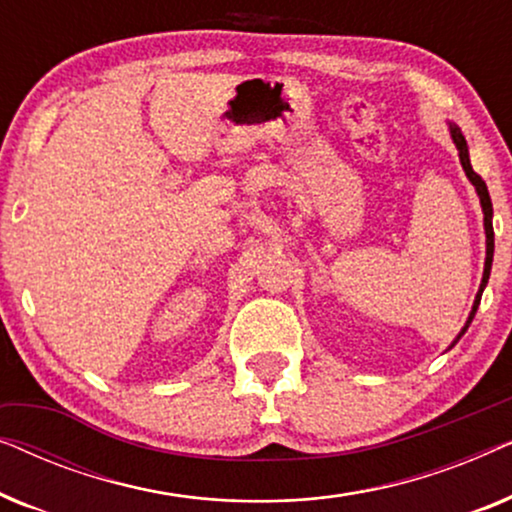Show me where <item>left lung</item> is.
Segmentation results:
<instances>
[{
  "label": "left lung",
  "instance_id": "obj_1",
  "mask_svg": "<svg viewBox=\"0 0 512 512\" xmlns=\"http://www.w3.org/2000/svg\"><path fill=\"white\" fill-rule=\"evenodd\" d=\"M450 130H452V139H454V144H457V149H459V158H461V165H464V170H466V177L471 179V184L475 186V191H478V195H480V205H482V212H485V233H487V258H485V275H482L480 293H478V298H475V305H473V312H471V317H468V324L464 326V331H461V333H466V328L471 326V321H473V317H475V312H478V305H480L482 291H485V286H487V279H489V272H492V258H494L492 198H489V191H487V184H485V181H482L480 174L473 170V165H471V158H468V146H466V139H464V135H461V130L457 128V125H452Z\"/></svg>",
  "mask_w": 512,
  "mask_h": 512
}]
</instances>
